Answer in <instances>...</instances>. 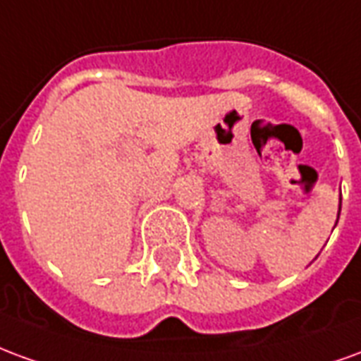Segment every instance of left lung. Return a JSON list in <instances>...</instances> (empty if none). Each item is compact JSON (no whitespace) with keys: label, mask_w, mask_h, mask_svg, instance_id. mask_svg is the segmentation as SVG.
Returning <instances> with one entry per match:
<instances>
[{"label":"left lung","mask_w":361,"mask_h":361,"mask_svg":"<svg viewBox=\"0 0 361 361\" xmlns=\"http://www.w3.org/2000/svg\"><path fill=\"white\" fill-rule=\"evenodd\" d=\"M341 203H342V197H341ZM338 214H341V207H338Z\"/></svg>","instance_id":"1"}]
</instances>
